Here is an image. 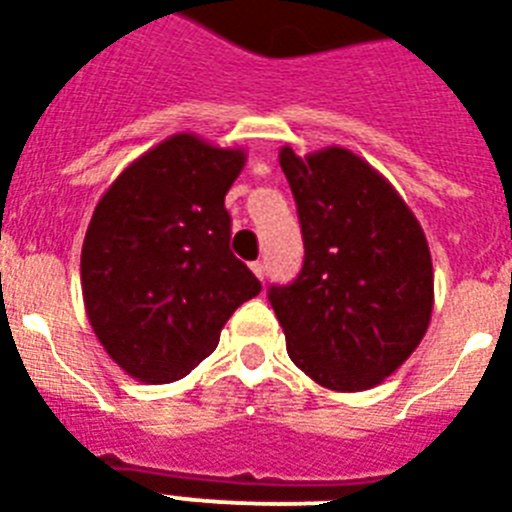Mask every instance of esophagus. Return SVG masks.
Returning <instances> with one entry per match:
<instances>
[{
	"label": "esophagus",
	"instance_id": "obj_1",
	"mask_svg": "<svg viewBox=\"0 0 512 512\" xmlns=\"http://www.w3.org/2000/svg\"><path fill=\"white\" fill-rule=\"evenodd\" d=\"M249 268H252V273H255L257 279H260V281L265 279V263H260V260H257V263H252Z\"/></svg>",
	"mask_w": 512,
	"mask_h": 512
}]
</instances>
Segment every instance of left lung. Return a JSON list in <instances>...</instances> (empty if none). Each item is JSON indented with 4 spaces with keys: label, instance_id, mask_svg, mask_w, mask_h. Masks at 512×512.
I'll list each match as a JSON object with an SVG mask.
<instances>
[{
    "label": "left lung",
    "instance_id": "obj_1",
    "mask_svg": "<svg viewBox=\"0 0 512 512\" xmlns=\"http://www.w3.org/2000/svg\"><path fill=\"white\" fill-rule=\"evenodd\" d=\"M279 164L295 193L305 263L271 287L287 353L321 388L380 385L412 356L433 313V263L422 225L393 185L348 148Z\"/></svg>",
    "mask_w": 512,
    "mask_h": 512
}]
</instances>
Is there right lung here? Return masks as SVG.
Returning a JSON list of instances; mask_svg holds the SVG:
<instances>
[{
  "instance_id": "1",
  "label": "right lung",
  "mask_w": 512,
  "mask_h": 512,
  "mask_svg": "<svg viewBox=\"0 0 512 512\" xmlns=\"http://www.w3.org/2000/svg\"><path fill=\"white\" fill-rule=\"evenodd\" d=\"M247 154L177 132L108 185L82 244V295L106 353L140 382H175L217 348L260 281L228 249L225 193Z\"/></svg>"
}]
</instances>
